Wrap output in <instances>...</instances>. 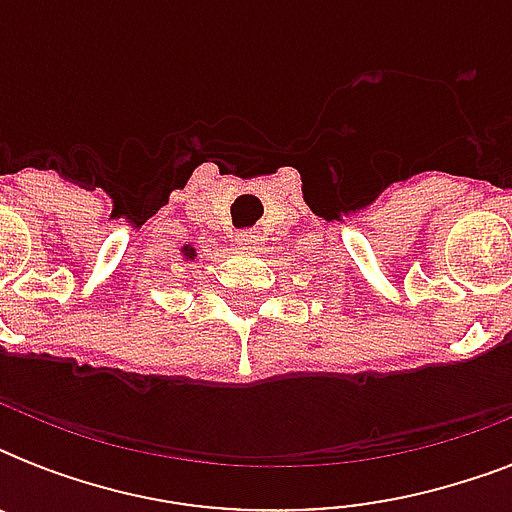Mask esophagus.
I'll return each instance as SVG.
<instances>
[{
    "label": "esophagus",
    "mask_w": 512,
    "mask_h": 512,
    "mask_svg": "<svg viewBox=\"0 0 512 512\" xmlns=\"http://www.w3.org/2000/svg\"><path fill=\"white\" fill-rule=\"evenodd\" d=\"M236 241H239L241 249H252V252H255V249H260L265 244V239L257 231H241L239 236H236Z\"/></svg>",
    "instance_id": "34e87169"
}]
</instances>
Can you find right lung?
<instances>
[{
    "mask_svg": "<svg viewBox=\"0 0 512 512\" xmlns=\"http://www.w3.org/2000/svg\"><path fill=\"white\" fill-rule=\"evenodd\" d=\"M185 257H193V249H185Z\"/></svg>",
    "mask_w": 512,
    "mask_h": 512,
    "instance_id": "obj_1",
    "label": "right lung"
}]
</instances>
